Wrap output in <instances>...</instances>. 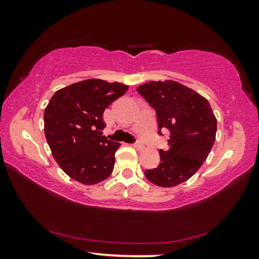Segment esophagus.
<instances>
[{"label":"esophagus","instance_id":"34e87169","mask_svg":"<svg viewBox=\"0 0 259 259\" xmlns=\"http://www.w3.org/2000/svg\"><path fill=\"white\" fill-rule=\"evenodd\" d=\"M134 146H135V147H137L138 150H142V148L144 147L143 143H142V142H139V140H137V142H136V143L134 144Z\"/></svg>","mask_w":259,"mask_h":259}]
</instances>
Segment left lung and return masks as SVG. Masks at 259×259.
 <instances>
[{"mask_svg": "<svg viewBox=\"0 0 259 259\" xmlns=\"http://www.w3.org/2000/svg\"><path fill=\"white\" fill-rule=\"evenodd\" d=\"M138 94L155 109L159 135L168 129V150H160V164L145 170L161 187L179 185L194 175L209 155L216 138L217 120L207 99L175 81L148 82Z\"/></svg>", "mask_w": 259, "mask_h": 259, "instance_id": "left-lung-1", "label": "left lung"}]
</instances>
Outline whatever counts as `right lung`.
Instances as JSON below:
<instances>
[{
  "label": "right lung",
  "mask_w": 259,
  "mask_h": 259,
  "mask_svg": "<svg viewBox=\"0 0 259 259\" xmlns=\"http://www.w3.org/2000/svg\"><path fill=\"white\" fill-rule=\"evenodd\" d=\"M128 85L90 78L57 91L45 109V133L55 160L69 177L94 185L112 174L121 146L102 136L103 113Z\"/></svg>",
  "instance_id": "1"
}]
</instances>
